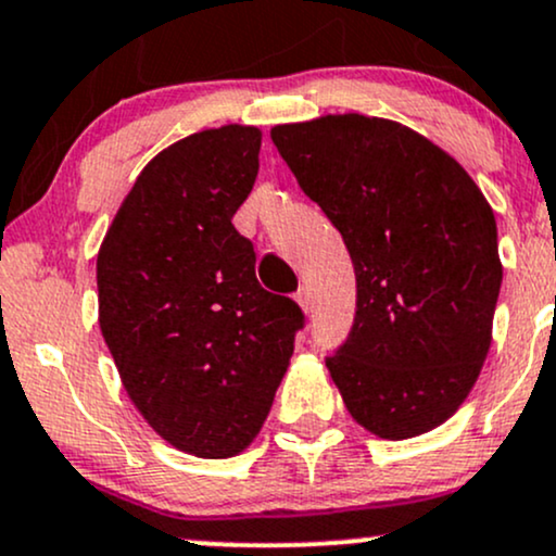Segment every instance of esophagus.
Wrapping results in <instances>:
<instances>
[{
	"label": "esophagus",
	"instance_id": "esophagus-1",
	"mask_svg": "<svg viewBox=\"0 0 556 556\" xmlns=\"http://www.w3.org/2000/svg\"><path fill=\"white\" fill-rule=\"evenodd\" d=\"M293 299H296V304L302 306L304 312L312 309V293H309V289H306V286H302V289L296 291V296H293Z\"/></svg>",
	"mask_w": 556,
	"mask_h": 556
}]
</instances>
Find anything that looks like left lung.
Masks as SVG:
<instances>
[{"label": "left lung", "instance_id": "8db88e82", "mask_svg": "<svg viewBox=\"0 0 556 556\" xmlns=\"http://www.w3.org/2000/svg\"><path fill=\"white\" fill-rule=\"evenodd\" d=\"M270 137L354 263V325L325 358L345 408L382 440L440 427L492 345L502 263L486 198L453 155L390 119L328 114Z\"/></svg>", "mask_w": 556, "mask_h": 556}]
</instances>
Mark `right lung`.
<instances>
[{
  "instance_id": "1",
  "label": "right lung",
  "mask_w": 556,
  "mask_h": 556,
  "mask_svg": "<svg viewBox=\"0 0 556 556\" xmlns=\"http://www.w3.org/2000/svg\"><path fill=\"white\" fill-rule=\"evenodd\" d=\"M257 127L202 129L142 168L98 250V325L122 384L168 445L231 458L257 437L304 328L254 276L231 218L260 168Z\"/></svg>"
}]
</instances>
